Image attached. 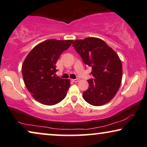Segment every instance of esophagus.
<instances>
[{
  "mask_svg": "<svg viewBox=\"0 0 147 147\" xmlns=\"http://www.w3.org/2000/svg\"><path fill=\"white\" fill-rule=\"evenodd\" d=\"M71 81H72V82H75V83H76V82H78V81H79V80L78 79H71Z\"/></svg>",
  "mask_w": 147,
  "mask_h": 147,
  "instance_id": "esophagus-1",
  "label": "esophagus"
}]
</instances>
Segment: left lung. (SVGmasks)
Segmentation results:
<instances>
[{"label": "left lung", "instance_id": "1", "mask_svg": "<svg viewBox=\"0 0 147 147\" xmlns=\"http://www.w3.org/2000/svg\"><path fill=\"white\" fill-rule=\"evenodd\" d=\"M73 47L87 66L92 68L94 79H89V88L83 98L93 106H102L110 102L119 89L122 79V64L119 57L102 39L87 37L76 40Z\"/></svg>", "mask_w": 147, "mask_h": 147}]
</instances>
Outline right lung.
Here are the masks:
<instances>
[{
    "instance_id": "add662e5",
    "label": "right lung",
    "mask_w": 147,
    "mask_h": 147,
    "mask_svg": "<svg viewBox=\"0 0 147 147\" xmlns=\"http://www.w3.org/2000/svg\"><path fill=\"white\" fill-rule=\"evenodd\" d=\"M72 41L45 40L35 46L24 61L22 76L24 83L32 97L42 105H56L66 97L70 80L56 77L55 64Z\"/></svg>"
}]
</instances>
